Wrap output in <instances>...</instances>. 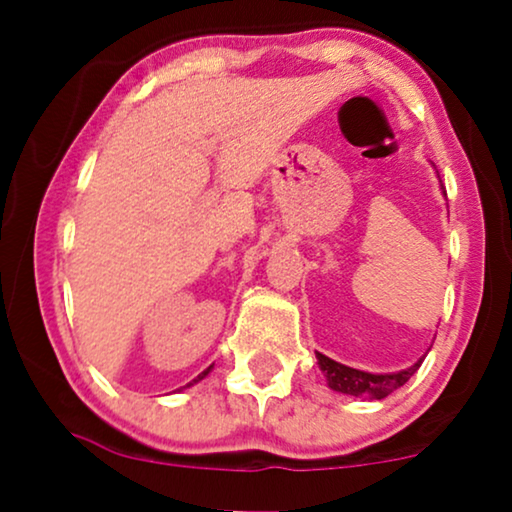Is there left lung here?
<instances>
[{"label": "left lung", "mask_w": 512, "mask_h": 512, "mask_svg": "<svg viewBox=\"0 0 512 512\" xmlns=\"http://www.w3.org/2000/svg\"><path fill=\"white\" fill-rule=\"evenodd\" d=\"M445 195V188H443ZM317 361L321 373H324L328 387L338 394H347V396H361V398H387L389 394H394L396 389H401L405 382L410 380L412 375L417 373V368L422 366L424 359H419L415 366L398 370V373H366V370H356L349 368L345 363H338L333 359H328L321 352H317Z\"/></svg>", "instance_id": "8db88e82"}]
</instances>
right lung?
<instances>
[{
  "label": "right lung",
  "mask_w": 512,
  "mask_h": 512,
  "mask_svg": "<svg viewBox=\"0 0 512 512\" xmlns=\"http://www.w3.org/2000/svg\"><path fill=\"white\" fill-rule=\"evenodd\" d=\"M209 370H212V366H209V368H207V370H202V373H200V375H198V377H195V380H193V382H188V384H186V387H193V384H195V382H200V380H205V377H207V375H209Z\"/></svg>",
  "instance_id": "1"
}]
</instances>
